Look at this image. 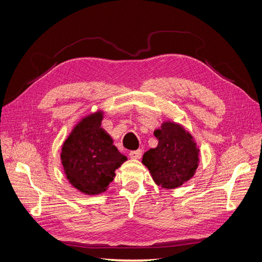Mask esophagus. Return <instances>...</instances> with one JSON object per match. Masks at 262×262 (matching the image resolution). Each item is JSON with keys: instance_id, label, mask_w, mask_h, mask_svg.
<instances>
[{"instance_id": "34e87169", "label": "esophagus", "mask_w": 262, "mask_h": 262, "mask_svg": "<svg viewBox=\"0 0 262 262\" xmlns=\"http://www.w3.org/2000/svg\"><path fill=\"white\" fill-rule=\"evenodd\" d=\"M129 155L131 158H133V160H139V158H141V156H142V150L141 149L131 150Z\"/></svg>"}]
</instances>
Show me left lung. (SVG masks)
<instances>
[{"mask_svg": "<svg viewBox=\"0 0 262 262\" xmlns=\"http://www.w3.org/2000/svg\"><path fill=\"white\" fill-rule=\"evenodd\" d=\"M158 140L155 148L144 153L143 163L157 186L175 189L191 179L199 166V152L195 141L184 126L165 121L154 131Z\"/></svg>", "mask_w": 262, "mask_h": 262, "instance_id": "obj_1", "label": "left lung"}]
</instances>
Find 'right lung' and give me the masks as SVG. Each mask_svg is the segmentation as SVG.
I'll use <instances>...</instances> for the list:
<instances>
[{
	"instance_id": "add662e5",
	"label": "right lung",
	"mask_w": 262,
	"mask_h": 262,
	"mask_svg": "<svg viewBox=\"0 0 262 262\" xmlns=\"http://www.w3.org/2000/svg\"><path fill=\"white\" fill-rule=\"evenodd\" d=\"M102 118L104 112L100 110L84 117L61 149V163L69 182L89 195L105 192L116 176V169L128 160L100 126Z\"/></svg>"
}]
</instances>
